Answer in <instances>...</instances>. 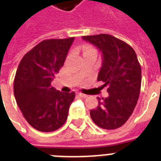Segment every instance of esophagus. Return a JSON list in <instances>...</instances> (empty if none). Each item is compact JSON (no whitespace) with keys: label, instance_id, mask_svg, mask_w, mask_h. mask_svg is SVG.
Here are the masks:
<instances>
[{"label":"esophagus","instance_id":"esophagus-1","mask_svg":"<svg viewBox=\"0 0 161 161\" xmlns=\"http://www.w3.org/2000/svg\"><path fill=\"white\" fill-rule=\"evenodd\" d=\"M78 95L80 96L81 98H87V97H88V95H87V94H84V93H78Z\"/></svg>","mask_w":161,"mask_h":161}]
</instances>
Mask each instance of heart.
<instances>
[{
	"label": "heart",
	"mask_w": 161,
	"mask_h": 161,
	"mask_svg": "<svg viewBox=\"0 0 161 161\" xmlns=\"http://www.w3.org/2000/svg\"><path fill=\"white\" fill-rule=\"evenodd\" d=\"M89 51H94L93 48H91L90 47H85L83 48V53H86V52H89Z\"/></svg>",
	"instance_id": "heart-1"
}]
</instances>
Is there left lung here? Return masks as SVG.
<instances>
[{
	"label": "left lung",
	"mask_w": 161,
	"mask_h": 161,
	"mask_svg": "<svg viewBox=\"0 0 161 161\" xmlns=\"http://www.w3.org/2000/svg\"><path fill=\"white\" fill-rule=\"evenodd\" d=\"M102 53L98 81L108 86L107 98H98V107L90 111L95 125L115 130L125 125L132 114L141 87V67L135 50L125 42L108 34L83 36Z\"/></svg>",
	"instance_id": "1"
}]
</instances>
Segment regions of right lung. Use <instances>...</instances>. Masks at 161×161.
Instances as JSON below:
<instances>
[{"label": "right lung", "instance_id": "1", "mask_svg": "<svg viewBox=\"0 0 161 161\" xmlns=\"http://www.w3.org/2000/svg\"><path fill=\"white\" fill-rule=\"evenodd\" d=\"M74 37L44 40L25 54L14 79V95L34 129L52 132L62 127L75 93H63L51 83L63 67Z\"/></svg>", "mask_w": 161, "mask_h": 161}]
</instances>
